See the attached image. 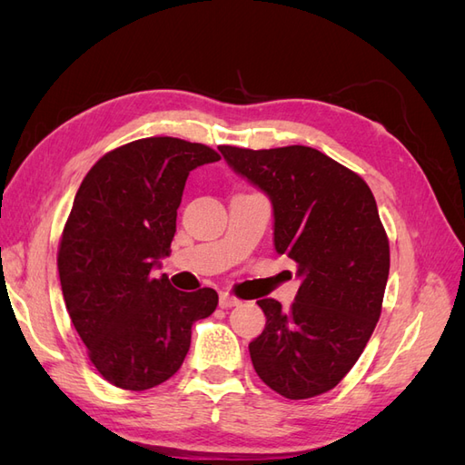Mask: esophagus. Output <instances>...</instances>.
Listing matches in <instances>:
<instances>
[{"label":"esophagus","mask_w":465,"mask_h":465,"mask_svg":"<svg viewBox=\"0 0 465 465\" xmlns=\"http://www.w3.org/2000/svg\"><path fill=\"white\" fill-rule=\"evenodd\" d=\"M238 304H241V301L231 297L229 292H221L219 294V306L221 308H232V306H238Z\"/></svg>","instance_id":"34e87169"}]
</instances>
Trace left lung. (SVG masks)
<instances>
[{
  "mask_svg": "<svg viewBox=\"0 0 465 465\" xmlns=\"http://www.w3.org/2000/svg\"><path fill=\"white\" fill-rule=\"evenodd\" d=\"M219 151L270 198L275 252L299 263L289 311L275 299L258 301L265 328L248 345L252 364L283 398L320 396L353 369L382 311L390 246L374 195L312 147Z\"/></svg>",
  "mask_w": 465,
  "mask_h": 465,
  "instance_id": "1",
  "label": "left lung"
}]
</instances>
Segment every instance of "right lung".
I'll return each instance as SVG.
<instances>
[{
    "label": "right lung",
    "mask_w": 465,
    "mask_h": 465,
    "mask_svg": "<svg viewBox=\"0 0 465 465\" xmlns=\"http://www.w3.org/2000/svg\"><path fill=\"white\" fill-rule=\"evenodd\" d=\"M219 153L176 137H145L106 153L83 178L58 270L69 318L104 380L122 390L163 384L184 362L192 323L213 314V289L178 291L166 275L188 174Z\"/></svg>",
    "instance_id": "add662e5"
}]
</instances>
